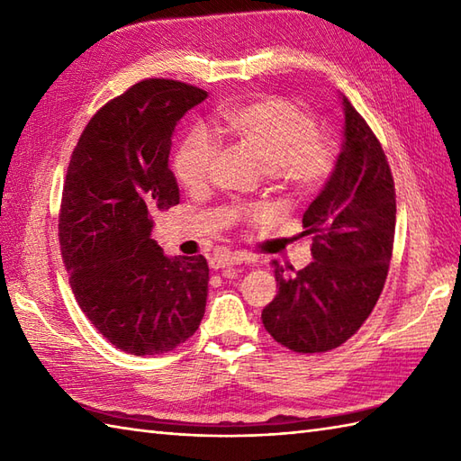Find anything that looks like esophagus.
<instances>
[{"label": "esophagus", "instance_id": "34e87169", "mask_svg": "<svg viewBox=\"0 0 461 461\" xmlns=\"http://www.w3.org/2000/svg\"><path fill=\"white\" fill-rule=\"evenodd\" d=\"M246 261V258L241 253H225V256H218L210 261L212 269H223V267H233V266H241Z\"/></svg>", "mask_w": 461, "mask_h": 461}]
</instances>
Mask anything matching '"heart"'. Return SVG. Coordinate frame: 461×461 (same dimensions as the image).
<instances>
[{
  "label": "heart",
  "mask_w": 461,
  "mask_h": 461,
  "mask_svg": "<svg viewBox=\"0 0 461 461\" xmlns=\"http://www.w3.org/2000/svg\"><path fill=\"white\" fill-rule=\"evenodd\" d=\"M215 132L230 134L269 168L281 185L309 194L321 188L339 162L337 144L319 132L315 116L279 96L243 103L221 113ZM218 142L205 129H192L174 154V174L184 188L200 190L208 184ZM259 215L261 210H249Z\"/></svg>",
  "instance_id": "heart-1"
}]
</instances>
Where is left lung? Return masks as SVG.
<instances>
[{"label": "left lung", "instance_id": "obj_1", "mask_svg": "<svg viewBox=\"0 0 461 461\" xmlns=\"http://www.w3.org/2000/svg\"><path fill=\"white\" fill-rule=\"evenodd\" d=\"M345 140L335 172L303 213L312 261L295 271L271 261L279 291L261 321L279 345L327 352L362 327L384 289L396 228V192L386 154L342 96Z\"/></svg>", "mask_w": 461, "mask_h": 461}]
</instances>
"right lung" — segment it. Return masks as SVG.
Here are the masks:
<instances>
[{
  "label": "right lung",
  "instance_id": "add662e5",
  "mask_svg": "<svg viewBox=\"0 0 461 461\" xmlns=\"http://www.w3.org/2000/svg\"><path fill=\"white\" fill-rule=\"evenodd\" d=\"M208 93L146 79L106 103L68 162L59 243L81 311L129 355H160L200 327L210 269L203 256L166 258L154 215L180 202L168 166L176 124Z\"/></svg>",
  "mask_w": 461,
  "mask_h": 461
}]
</instances>
